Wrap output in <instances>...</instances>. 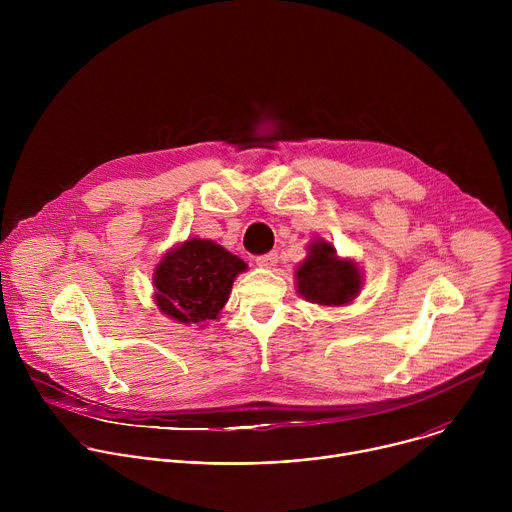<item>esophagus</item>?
<instances>
[{"label":"esophagus","instance_id":"34e87169","mask_svg":"<svg viewBox=\"0 0 512 512\" xmlns=\"http://www.w3.org/2000/svg\"><path fill=\"white\" fill-rule=\"evenodd\" d=\"M257 265L263 267V269H273L277 265V253L271 251V253H265V255L257 257Z\"/></svg>","mask_w":512,"mask_h":512}]
</instances>
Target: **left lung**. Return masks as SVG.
I'll return each instance as SVG.
<instances>
[{
	"label": "left lung",
	"mask_w": 512,
	"mask_h": 512,
	"mask_svg": "<svg viewBox=\"0 0 512 512\" xmlns=\"http://www.w3.org/2000/svg\"><path fill=\"white\" fill-rule=\"evenodd\" d=\"M298 294L316 306L342 308L358 298L364 285L360 265L350 257H340L328 241L314 239L308 255L294 271Z\"/></svg>",
	"instance_id": "1"
}]
</instances>
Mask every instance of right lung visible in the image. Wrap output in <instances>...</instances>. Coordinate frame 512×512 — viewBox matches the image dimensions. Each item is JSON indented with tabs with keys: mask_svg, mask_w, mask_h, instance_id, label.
Wrapping results in <instances>:
<instances>
[{
	"mask_svg": "<svg viewBox=\"0 0 512 512\" xmlns=\"http://www.w3.org/2000/svg\"><path fill=\"white\" fill-rule=\"evenodd\" d=\"M247 263L208 239H186L164 253L154 269L156 308L174 322L204 326L229 302Z\"/></svg>",
	"mask_w": 512,
	"mask_h": 512,
	"instance_id": "right-lung-1",
	"label": "right lung"
}]
</instances>
